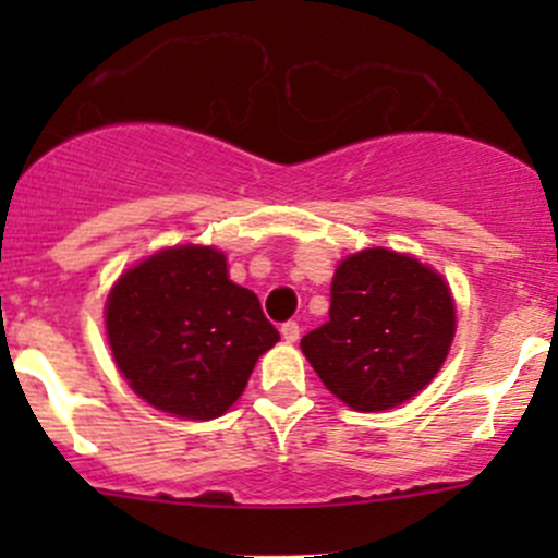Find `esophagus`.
Masks as SVG:
<instances>
[{
  "label": "esophagus",
  "instance_id": "1",
  "mask_svg": "<svg viewBox=\"0 0 558 558\" xmlns=\"http://www.w3.org/2000/svg\"><path fill=\"white\" fill-rule=\"evenodd\" d=\"M280 335H283L286 342H296L300 340V324H296V320H286V324L280 326Z\"/></svg>",
  "mask_w": 558,
  "mask_h": 558
}]
</instances>
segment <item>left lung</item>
I'll return each mask as SVG.
<instances>
[{"mask_svg": "<svg viewBox=\"0 0 558 558\" xmlns=\"http://www.w3.org/2000/svg\"><path fill=\"white\" fill-rule=\"evenodd\" d=\"M453 331L456 307L442 275L413 256L367 247L337 267L329 320L300 345L337 399L378 413L432 384Z\"/></svg>", "mask_w": 558, "mask_h": 558, "instance_id": "obj_1", "label": "left lung"}]
</instances>
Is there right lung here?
<instances>
[{"label": "right lung", "instance_id": "1", "mask_svg": "<svg viewBox=\"0 0 558 558\" xmlns=\"http://www.w3.org/2000/svg\"><path fill=\"white\" fill-rule=\"evenodd\" d=\"M105 324L132 391L189 421L227 413L280 340L258 296L232 283L227 256L207 245L165 247L126 269L107 296Z\"/></svg>", "mask_w": 558, "mask_h": 558}]
</instances>
